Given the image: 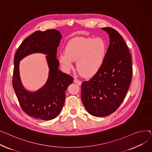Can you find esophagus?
<instances>
[{
	"label": "esophagus",
	"mask_w": 152,
	"mask_h": 152,
	"mask_svg": "<svg viewBox=\"0 0 152 152\" xmlns=\"http://www.w3.org/2000/svg\"><path fill=\"white\" fill-rule=\"evenodd\" d=\"M74 82H75L76 84H77V85H79V86H81V84H82L81 81L78 80V79H74Z\"/></svg>",
	"instance_id": "obj_1"
}]
</instances>
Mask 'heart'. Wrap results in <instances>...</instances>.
<instances>
[{
	"instance_id": "obj_1",
	"label": "heart",
	"mask_w": 152,
	"mask_h": 152,
	"mask_svg": "<svg viewBox=\"0 0 152 152\" xmlns=\"http://www.w3.org/2000/svg\"><path fill=\"white\" fill-rule=\"evenodd\" d=\"M65 52L59 53L58 60L66 72L77 68L83 75L91 77L96 75L104 64L107 54V44L100 38L79 37L70 40L65 45Z\"/></svg>"
}]
</instances>
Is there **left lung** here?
<instances>
[{
	"instance_id": "1",
	"label": "left lung",
	"mask_w": 152,
	"mask_h": 152,
	"mask_svg": "<svg viewBox=\"0 0 152 152\" xmlns=\"http://www.w3.org/2000/svg\"><path fill=\"white\" fill-rule=\"evenodd\" d=\"M106 59L98 73L81 84V100L94 116H108L118 109L127 94L132 75L131 55L123 37L111 28Z\"/></svg>"
}]
</instances>
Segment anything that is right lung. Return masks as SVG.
Here are the masks:
<instances>
[{"label": "right lung", "instance_id": "right-lung-1", "mask_svg": "<svg viewBox=\"0 0 152 152\" xmlns=\"http://www.w3.org/2000/svg\"><path fill=\"white\" fill-rule=\"evenodd\" d=\"M62 37L58 30L37 31L24 40L15 53L13 76V87L22 110L29 116L42 120L57 117L63 107L65 91L73 81L71 76L58 69L57 47ZM46 55L50 68L46 84L36 91L31 92L23 86L19 75V61L32 53Z\"/></svg>", "mask_w": 152, "mask_h": 152}]
</instances>
